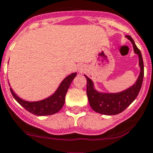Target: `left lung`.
<instances>
[{
	"label": "left lung",
	"mask_w": 153,
	"mask_h": 153,
	"mask_svg": "<svg viewBox=\"0 0 153 153\" xmlns=\"http://www.w3.org/2000/svg\"><path fill=\"white\" fill-rule=\"evenodd\" d=\"M128 40L132 43L134 51L138 55L139 59L140 74L137 79L133 85L118 93H102L98 92L94 88V83L90 78L85 75L87 79V95L91 107L96 113L103 115H117L122 113L125 108H127L135 100L137 94L139 93L142 85L144 76V63L142 59V53L136 46L131 36H126Z\"/></svg>",
	"instance_id": "left-lung-1"
}]
</instances>
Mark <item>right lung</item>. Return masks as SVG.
I'll use <instances>...</instances> for the list:
<instances>
[{
  "label": "right lung",
  "mask_w": 153,
  "mask_h": 153,
  "mask_svg": "<svg viewBox=\"0 0 153 153\" xmlns=\"http://www.w3.org/2000/svg\"><path fill=\"white\" fill-rule=\"evenodd\" d=\"M76 76V73H74L66 76L51 96L37 102H27L22 100V98L18 97V95L14 93L11 88L10 91L14 98L30 113L36 116H48L58 113L62 108L63 105L65 103L66 92Z\"/></svg>",
  "instance_id": "1"
}]
</instances>
